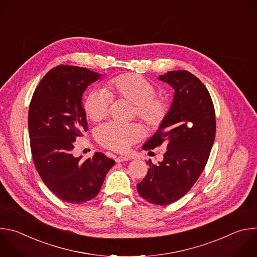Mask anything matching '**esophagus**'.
Masks as SVG:
<instances>
[{
    "label": "esophagus",
    "mask_w": 257,
    "mask_h": 257,
    "mask_svg": "<svg viewBox=\"0 0 257 257\" xmlns=\"http://www.w3.org/2000/svg\"><path fill=\"white\" fill-rule=\"evenodd\" d=\"M130 159L128 157H118L116 158V162L117 163H122V162H126V161H129Z\"/></svg>",
    "instance_id": "esophagus-1"
}]
</instances>
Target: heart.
Here are the masks:
<instances>
[{
    "mask_svg": "<svg viewBox=\"0 0 257 257\" xmlns=\"http://www.w3.org/2000/svg\"><path fill=\"white\" fill-rule=\"evenodd\" d=\"M156 88L149 80L137 75H122L108 82L106 89H92L84 101L86 116L93 122L107 117L113 98H122L135 105L136 115L150 127L157 128L165 120L168 103L156 97ZM143 134L138 125L107 123L97 129L98 142L106 149L126 153Z\"/></svg>",
    "mask_w": 257,
    "mask_h": 257,
    "instance_id": "b5f03b06",
    "label": "heart"
}]
</instances>
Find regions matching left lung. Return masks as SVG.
<instances>
[{
  "instance_id": "obj_1",
  "label": "left lung",
  "mask_w": 257,
  "mask_h": 257,
  "mask_svg": "<svg viewBox=\"0 0 257 257\" xmlns=\"http://www.w3.org/2000/svg\"><path fill=\"white\" fill-rule=\"evenodd\" d=\"M159 79L175 90L167 116L142 149L167 144L164 160L150 169L137 184L139 195L166 205L184 196L201 175L215 136L214 107L203 83L185 70L169 71Z\"/></svg>"
}]
</instances>
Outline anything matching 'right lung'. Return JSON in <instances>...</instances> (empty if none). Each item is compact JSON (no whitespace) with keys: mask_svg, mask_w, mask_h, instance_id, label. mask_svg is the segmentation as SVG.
<instances>
[{"mask_svg":"<svg viewBox=\"0 0 257 257\" xmlns=\"http://www.w3.org/2000/svg\"><path fill=\"white\" fill-rule=\"evenodd\" d=\"M102 74L87 68L61 65L49 71L35 88L28 112L34 166L48 188L70 203L97 195L115 161L95 153L84 162L73 156V142L87 131L82 95Z\"/></svg>","mask_w":257,"mask_h":257,"instance_id":"1","label":"right lung"}]
</instances>
